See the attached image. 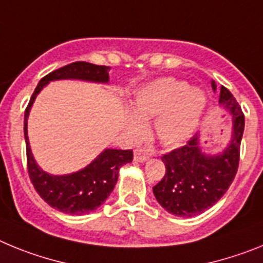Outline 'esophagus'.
<instances>
[{
  "instance_id": "obj_1",
  "label": "esophagus",
  "mask_w": 263,
  "mask_h": 263,
  "mask_svg": "<svg viewBox=\"0 0 263 263\" xmlns=\"http://www.w3.org/2000/svg\"><path fill=\"white\" fill-rule=\"evenodd\" d=\"M150 153L146 152L145 148H137L136 152H134V160L137 162H146V160L150 158Z\"/></svg>"
}]
</instances>
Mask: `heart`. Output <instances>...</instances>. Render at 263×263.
I'll list each match as a JSON object with an SVG mask.
<instances>
[{
    "label": "heart",
    "instance_id": "heart-1",
    "mask_svg": "<svg viewBox=\"0 0 263 263\" xmlns=\"http://www.w3.org/2000/svg\"><path fill=\"white\" fill-rule=\"evenodd\" d=\"M205 106L203 90L190 88L185 81L158 79L139 89L134 101V117L129 129L133 136L143 133V124L157 117L154 124L159 141L179 146L195 133Z\"/></svg>",
    "mask_w": 263,
    "mask_h": 263
}]
</instances>
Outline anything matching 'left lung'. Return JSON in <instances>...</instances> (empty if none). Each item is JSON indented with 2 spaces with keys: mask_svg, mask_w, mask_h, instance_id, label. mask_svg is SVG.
<instances>
[{
  "mask_svg": "<svg viewBox=\"0 0 263 263\" xmlns=\"http://www.w3.org/2000/svg\"><path fill=\"white\" fill-rule=\"evenodd\" d=\"M212 88L216 89L215 81ZM220 103L233 116L232 141L221 154L205 155L194 136L184 146L162 155L166 174L153 187L158 203L175 216L199 215L217 203L233 182L240 163V147L245 117L233 95L225 87Z\"/></svg>",
  "mask_w": 263,
  "mask_h": 263,
  "instance_id": "obj_1",
  "label": "left lung"
}]
</instances>
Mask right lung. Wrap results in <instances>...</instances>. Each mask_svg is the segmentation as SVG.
<instances>
[{
    "mask_svg": "<svg viewBox=\"0 0 263 263\" xmlns=\"http://www.w3.org/2000/svg\"><path fill=\"white\" fill-rule=\"evenodd\" d=\"M109 67L96 66L88 62H75L50 72L36 85L25 110L23 132L26 139L27 171L30 180L39 196L55 210L69 215H83L97 210L113 191L121 166L133 160V150L106 148L85 168L69 175L55 176L41 170L34 160L27 138V117L36 95L51 80L80 79L108 83Z\"/></svg>",
    "mask_w": 263,
    "mask_h": 263,
    "instance_id": "add662e5",
    "label": "right lung"
}]
</instances>
